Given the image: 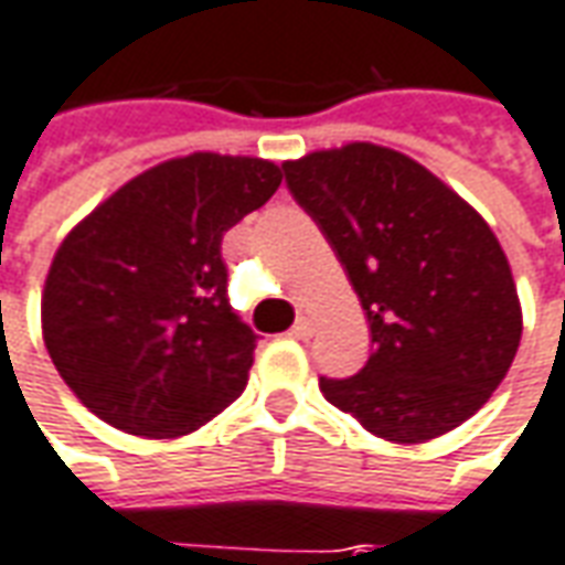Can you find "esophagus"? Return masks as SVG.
<instances>
[{
	"mask_svg": "<svg viewBox=\"0 0 565 565\" xmlns=\"http://www.w3.org/2000/svg\"><path fill=\"white\" fill-rule=\"evenodd\" d=\"M290 337H294V339H309L311 337V321H309V318H299V321L290 327Z\"/></svg>",
	"mask_w": 565,
	"mask_h": 565,
	"instance_id": "esophagus-1",
	"label": "esophagus"
}]
</instances>
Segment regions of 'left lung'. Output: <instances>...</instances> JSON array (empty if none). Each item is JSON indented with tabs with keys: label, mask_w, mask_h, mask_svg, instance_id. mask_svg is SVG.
<instances>
[{
	"label": "left lung",
	"mask_w": 565,
	"mask_h": 565,
	"mask_svg": "<svg viewBox=\"0 0 565 565\" xmlns=\"http://www.w3.org/2000/svg\"><path fill=\"white\" fill-rule=\"evenodd\" d=\"M287 186L333 244L373 351L323 397L392 444L459 428L502 385L523 337L511 263L459 192L397 149L345 143L284 161Z\"/></svg>",
	"instance_id": "obj_1"
}]
</instances>
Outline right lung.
I'll return each mask as SVG.
<instances>
[{"label": "right lung", "instance_id": "obj_1", "mask_svg": "<svg viewBox=\"0 0 565 565\" xmlns=\"http://www.w3.org/2000/svg\"><path fill=\"white\" fill-rule=\"evenodd\" d=\"M281 177L250 156L168 159L63 238L42 290V339L97 419L173 440L244 392L256 333L228 306L220 244Z\"/></svg>", "mask_w": 565, "mask_h": 565}]
</instances>
